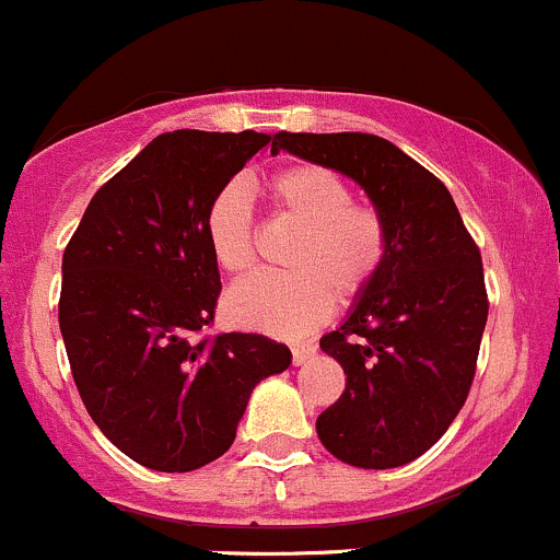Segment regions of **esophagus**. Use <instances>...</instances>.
<instances>
[{"label": "esophagus", "mask_w": 560, "mask_h": 560, "mask_svg": "<svg viewBox=\"0 0 560 560\" xmlns=\"http://www.w3.org/2000/svg\"><path fill=\"white\" fill-rule=\"evenodd\" d=\"M314 352H316L314 343H298V347H292V363L303 365L308 358H314Z\"/></svg>", "instance_id": "34e87169"}]
</instances>
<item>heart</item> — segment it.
Listing matches in <instances>:
<instances>
[{
	"label": "heart",
	"mask_w": 560,
	"mask_h": 560,
	"mask_svg": "<svg viewBox=\"0 0 560 560\" xmlns=\"http://www.w3.org/2000/svg\"><path fill=\"white\" fill-rule=\"evenodd\" d=\"M265 195L281 217L303 228L287 257L292 273L254 276L230 290L228 314L252 330L295 338L330 314L332 298L354 301L369 290L385 262V222L371 206L352 202V186L341 175L319 165L273 173ZM202 230L224 273L244 276L254 268L252 206L238 184L211 197Z\"/></svg>",
	"instance_id": "heart-1"
}]
</instances>
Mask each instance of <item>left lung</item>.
I'll use <instances>...</instances> for the list:
<instances>
[{"instance_id":"8db88e82","label":"left lung","mask_w":560,"mask_h":560,"mask_svg":"<svg viewBox=\"0 0 560 560\" xmlns=\"http://www.w3.org/2000/svg\"><path fill=\"white\" fill-rule=\"evenodd\" d=\"M270 151L343 173L385 222L380 273L319 341L347 387L316 433L349 466H404L444 436L471 389L488 322L479 248L447 186L380 135L279 132Z\"/></svg>"}]
</instances>
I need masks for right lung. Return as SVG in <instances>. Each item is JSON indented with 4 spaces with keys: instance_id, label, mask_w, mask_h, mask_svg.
Listing matches in <instances>:
<instances>
[{
    "instance_id": "right-lung-1",
    "label": "right lung",
    "mask_w": 560,
    "mask_h": 560,
    "mask_svg": "<svg viewBox=\"0 0 560 560\" xmlns=\"http://www.w3.org/2000/svg\"><path fill=\"white\" fill-rule=\"evenodd\" d=\"M262 132L175 129L100 186L61 259L59 327L100 431L154 471H195L235 442L248 395L290 369L257 332L197 338L222 290L206 208Z\"/></svg>"
}]
</instances>
